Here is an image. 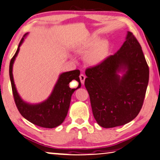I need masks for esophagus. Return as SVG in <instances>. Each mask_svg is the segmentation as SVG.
<instances>
[{
  "label": "esophagus",
  "mask_w": 160,
  "mask_h": 160,
  "mask_svg": "<svg viewBox=\"0 0 160 160\" xmlns=\"http://www.w3.org/2000/svg\"><path fill=\"white\" fill-rule=\"evenodd\" d=\"M80 79L81 83H82V84H84L85 79V76L83 75V74H80Z\"/></svg>",
  "instance_id": "obj_1"
}]
</instances>
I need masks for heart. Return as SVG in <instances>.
Here are the masks:
<instances>
[{
	"label": "heart",
	"instance_id": "1",
	"mask_svg": "<svg viewBox=\"0 0 160 160\" xmlns=\"http://www.w3.org/2000/svg\"><path fill=\"white\" fill-rule=\"evenodd\" d=\"M108 43L106 41L98 42V39H93L78 49L80 54H85V61L90 65L100 64L104 59L108 51Z\"/></svg>",
	"mask_w": 160,
	"mask_h": 160
}]
</instances>
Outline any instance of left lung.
I'll return each mask as SVG.
<instances>
[{
	"label": "left lung",
	"instance_id": "obj_1",
	"mask_svg": "<svg viewBox=\"0 0 160 160\" xmlns=\"http://www.w3.org/2000/svg\"><path fill=\"white\" fill-rule=\"evenodd\" d=\"M125 73L121 78L118 72ZM85 86L93 117L100 126L114 128L136 118L144 100L149 69L132 32L118 52L85 70Z\"/></svg>",
	"mask_w": 160,
	"mask_h": 160
}]
</instances>
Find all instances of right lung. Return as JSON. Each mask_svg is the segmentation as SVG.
<instances>
[{
  "label": "right lung",
  "mask_w": 160,
  "mask_h": 160,
  "mask_svg": "<svg viewBox=\"0 0 160 160\" xmlns=\"http://www.w3.org/2000/svg\"><path fill=\"white\" fill-rule=\"evenodd\" d=\"M27 35L28 33L24 35V38ZM24 38H22L9 65V76L16 106L19 113L32 124L46 128H56L64 122L69 110L71 96L74 91L81 86L80 70L75 69L61 74L51 96L45 102L38 104H30L24 102L17 93L12 74L13 62L19 53V47L23 42ZM72 79L77 80L79 82L77 89H70L68 86L69 82Z\"/></svg>",
  "instance_id": "obj_1"
}]
</instances>
